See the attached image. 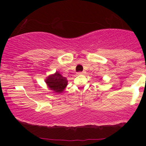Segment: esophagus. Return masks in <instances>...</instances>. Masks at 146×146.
Here are the masks:
<instances>
[{
  "instance_id": "esophagus-1",
  "label": "esophagus",
  "mask_w": 146,
  "mask_h": 146,
  "mask_svg": "<svg viewBox=\"0 0 146 146\" xmlns=\"http://www.w3.org/2000/svg\"><path fill=\"white\" fill-rule=\"evenodd\" d=\"M84 73V72H79V73H78L77 74L78 75H81V74H83Z\"/></svg>"
}]
</instances>
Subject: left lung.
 I'll return each instance as SVG.
<instances>
[{
	"instance_id": "obj_1",
	"label": "left lung",
	"mask_w": 146,
	"mask_h": 146,
	"mask_svg": "<svg viewBox=\"0 0 146 146\" xmlns=\"http://www.w3.org/2000/svg\"><path fill=\"white\" fill-rule=\"evenodd\" d=\"M100 80H102V79H100Z\"/></svg>"
}]
</instances>
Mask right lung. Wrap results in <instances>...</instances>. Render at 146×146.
Returning <instances> with one entry per match:
<instances>
[{
	"label": "right lung",
	"instance_id": "1",
	"mask_svg": "<svg viewBox=\"0 0 146 146\" xmlns=\"http://www.w3.org/2000/svg\"><path fill=\"white\" fill-rule=\"evenodd\" d=\"M45 82L48 89L55 94L62 93L68 85L67 78L60 74L58 71L47 76L45 79Z\"/></svg>",
	"mask_w": 146,
	"mask_h": 146
}]
</instances>
